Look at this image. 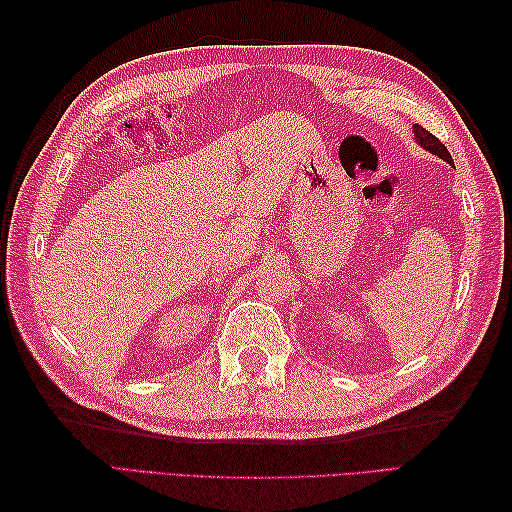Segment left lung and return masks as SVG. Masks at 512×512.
I'll list each match as a JSON object with an SVG mask.
<instances>
[{
	"mask_svg": "<svg viewBox=\"0 0 512 512\" xmlns=\"http://www.w3.org/2000/svg\"><path fill=\"white\" fill-rule=\"evenodd\" d=\"M413 136H416V140L418 143L427 149V151H431V154H436V156H440L442 160H447L449 165H453V158H451V154H449V149L444 147L440 140L433 136L431 132H427V129H424L422 125H413Z\"/></svg>",
	"mask_w": 512,
	"mask_h": 512,
	"instance_id": "left-lung-1",
	"label": "left lung"
}]
</instances>
